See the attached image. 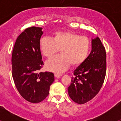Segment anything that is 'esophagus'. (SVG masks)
I'll list each match as a JSON object with an SVG mask.
<instances>
[{"instance_id":"esophagus-1","label":"esophagus","mask_w":121,"mask_h":121,"mask_svg":"<svg viewBox=\"0 0 121 121\" xmlns=\"http://www.w3.org/2000/svg\"><path fill=\"white\" fill-rule=\"evenodd\" d=\"M61 74H57V73H56V74H54V76H55V78H60V76H61Z\"/></svg>"}]
</instances>
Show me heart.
<instances>
[{
    "instance_id": "1",
    "label": "heart",
    "mask_w": 121,
    "mask_h": 121,
    "mask_svg": "<svg viewBox=\"0 0 121 121\" xmlns=\"http://www.w3.org/2000/svg\"><path fill=\"white\" fill-rule=\"evenodd\" d=\"M90 45L88 37L70 31H57L52 39L43 37L39 42L42 54L47 57H51L60 50V55L52 57L45 63L46 68L56 73L67 70L70 64L78 66L84 62L88 57Z\"/></svg>"
}]
</instances>
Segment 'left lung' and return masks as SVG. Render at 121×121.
<instances>
[{
  "label": "left lung",
  "mask_w": 121,
  "mask_h": 121,
  "mask_svg": "<svg viewBox=\"0 0 121 121\" xmlns=\"http://www.w3.org/2000/svg\"><path fill=\"white\" fill-rule=\"evenodd\" d=\"M106 52L98 37L91 41V51L85 61L74 71L68 87L69 96L76 103L83 104L99 93L106 74Z\"/></svg>",
  "instance_id": "left-lung-1"
}]
</instances>
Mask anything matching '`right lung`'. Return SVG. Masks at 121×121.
<instances>
[{
  "label": "right lung",
  "instance_id": "add662e5",
  "mask_svg": "<svg viewBox=\"0 0 121 121\" xmlns=\"http://www.w3.org/2000/svg\"><path fill=\"white\" fill-rule=\"evenodd\" d=\"M42 30L36 26L25 29L17 38L11 58L16 87L22 98L31 103L44 100L54 81L53 73H37L43 65L39 47Z\"/></svg>",
  "mask_w": 121,
  "mask_h": 121
}]
</instances>
